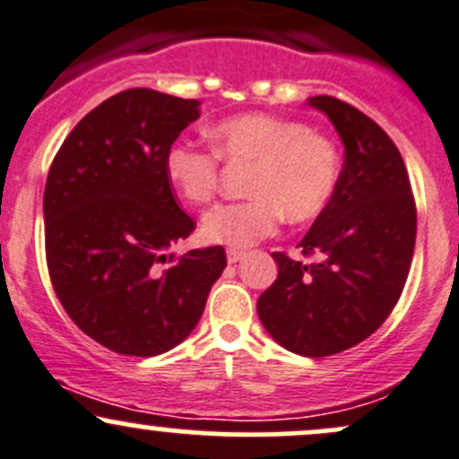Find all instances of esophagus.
Listing matches in <instances>:
<instances>
[{"instance_id": "1", "label": "esophagus", "mask_w": 459, "mask_h": 459, "mask_svg": "<svg viewBox=\"0 0 459 459\" xmlns=\"http://www.w3.org/2000/svg\"><path fill=\"white\" fill-rule=\"evenodd\" d=\"M244 250H235V248H229L226 250V259H229V264L233 265V264H239L241 259H244Z\"/></svg>"}]
</instances>
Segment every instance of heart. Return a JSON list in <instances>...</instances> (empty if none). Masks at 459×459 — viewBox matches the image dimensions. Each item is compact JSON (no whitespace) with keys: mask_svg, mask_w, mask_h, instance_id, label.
Here are the masks:
<instances>
[{"mask_svg":"<svg viewBox=\"0 0 459 459\" xmlns=\"http://www.w3.org/2000/svg\"><path fill=\"white\" fill-rule=\"evenodd\" d=\"M215 152L176 141L165 152V178L189 204L209 203L218 189L220 159L255 163L250 198L220 204L200 224L206 244L241 250L268 238L283 215L294 224L318 218L340 180V154L309 126L268 113H244L211 128Z\"/></svg>","mask_w":459,"mask_h":459,"instance_id":"1","label":"heart"}]
</instances>
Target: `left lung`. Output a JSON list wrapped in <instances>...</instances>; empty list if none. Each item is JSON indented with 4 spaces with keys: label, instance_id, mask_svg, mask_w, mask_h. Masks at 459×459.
<instances>
[{
    "label": "left lung",
    "instance_id": "8db88e82",
    "mask_svg": "<svg viewBox=\"0 0 459 459\" xmlns=\"http://www.w3.org/2000/svg\"><path fill=\"white\" fill-rule=\"evenodd\" d=\"M344 143L331 203L300 239L314 264L274 253L279 276L256 300L276 344L326 357L359 344L384 325L407 281L416 206L405 163L379 124L331 95L307 98Z\"/></svg>",
    "mask_w": 459,
    "mask_h": 459
}]
</instances>
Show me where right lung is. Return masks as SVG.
<instances>
[{
	"instance_id": "right-lung-1",
	"label": "right lung",
	"mask_w": 459,
	"mask_h": 459,
	"mask_svg": "<svg viewBox=\"0 0 459 459\" xmlns=\"http://www.w3.org/2000/svg\"><path fill=\"white\" fill-rule=\"evenodd\" d=\"M198 117V100L122 91L80 119L49 168V279L69 318L119 355L178 346L226 268L221 246L169 253L195 224L165 178V152Z\"/></svg>"
}]
</instances>
